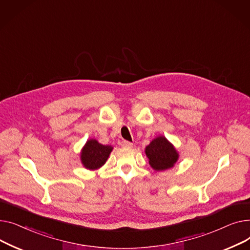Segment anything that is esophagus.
Masks as SVG:
<instances>
[{"instance_id":"esophagus-1","label":"esophagus","mask_w":250,"mask_h":250,"mask_svg":"<svg viewBox=\"0 0 250 250\" xmlns=\"http://www.w3.org/2000/svg\"><path fill=\"white\" fill-rule=\"evenodd\" d=\"M121 145L123 146V147H127V148H131L132 146H133V144H132V143L129 142V141H127V140H123V141L121 142Z\"/></svg>"}]
</instances>
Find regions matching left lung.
<instances>
[{
  "instance_id": "8db88e82",
  "label": "left lung",
  "mask_w": 250,
  "mask_h": 250,
  "mask_svg": "<svg viewBox=\"0 0 250 250\" xmlns=\"http://www.w3.org/2000/svg\"><path fill=\"white\" fill-rule=\"evenodd\" d=\"M145 153L149 158V165L155 170L172 167L179 158L177 150L164 136L153 139L148 146H146Z\"/></svg>"
}]
</instances>
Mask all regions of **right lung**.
<instances>
[{"label": "right lung", "mask_w": 250, "mask_h": 250, "mask_svg": "<svg viewBox=\"0 0 250 250\" xmlns=\"http://www.w3.org/2000/svg\"><path fill=\"white\" fill-rule=\"evenodd\" d=\"M113 147L110 145L100 144L97 140L91 139L86 141L83 148L81 158L84 167L89 169H97L106 163Z\"/></svg>", "instance_id": "right-lung-1"}]
</instances>
